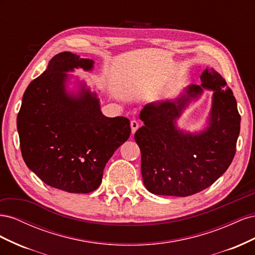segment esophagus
Segmentation results:
<instances>
[{
	"label": "esophagus",
	"instance_id": "esophagus-1",
	"mask_svg": "<svg viewBox=\"0 0 255 255\" xmlns=\"http://www.w3.org/2000/svg\"><path fill=\"white\" fill-rule=\"evenodd\" d=\"M139 128V123H138L136 120L130 121V128H132V134H135L136 130Z\"/></svg>",
	"mask_w": 255,
	"mask_h": 255
}]
</instances>
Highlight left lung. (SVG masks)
I'll return each mask as SVG.
<instances>
[{
  "mask_svg": "<svg viewBox=\"0 0 255 255\" xmlns=\"http://www.w3.org/2000/svg\"><path fill=\"white\" fill-rule=\"evenodd\" d=\"M200 79L201 85L190 84L177 98L146 104L140 112L144 126L135 133V141L141 152L143 184L154 195H195L217 181L234 158L241 116L233 92L213 68ZM204 89L213 91L205 128L190 133L177 128V118Z\"/></svg>",
  "mask_w": 255,
  "mask_h": 255,
  "instance_id": "1",
  "label": "left lung"
}]
</instances>
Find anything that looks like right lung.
Segmentation results:
<instances>
[{
	"label": "right lung",
	"mask_w": 255,
	"mask_h": 255,
	"mask_svg": "<svg viewBox=\"0 0 255 255\" xmlns=\"http://www.w3.org/2000/svg\"><path fill=\"white\" fill-rule=\"evenodd\" d=\"M95 61L71 52L54 56L22 98L17 128L23 159L29 170L54 188L88 194L102 182L105 165L129 137V120L109 118L97 92L79 81L68 83L75 69L91 71Z\"/></svg>",
	"instance_id": "add662e5"
}]
</instances>
